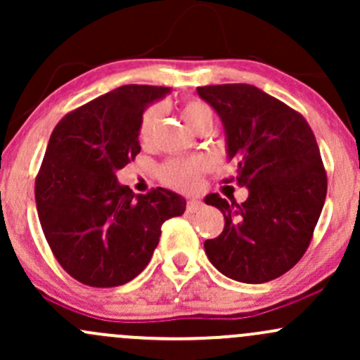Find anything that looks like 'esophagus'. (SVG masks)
Masks as SVG:
<instances>
[{
	"instance_id": "esophagus-1",
	"label": "esophagus",
	"mask_w": 360,
	"mask_h": 360,
	"mask_svg": "<svg viewBox=\"0 0 360 360\" xmlns=\"http://www.w3.org/2000/svg\"><path fill=\"white\" fill-rule=\"evenodd\" d=\"M200 207H202V202H200V200H197V199H188L187 200V211L188 212L199 211Z\"/></svg>"
}]
</instances>
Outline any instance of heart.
Returning <instances> with one entry per match:
<instances>
[{"label": "heart", "mask_w": 360, "mask_h": 360, "mask_svg": "<svg viewBox=\"0 0 360 360\" xmlns=\"http://www.w3.org/2000/svg\"><path fill=\"white\" fill-rule=\"evenodd\" d=\"M180 113L184 117L185 123L191 127L192 130L199 132L202 127H212L214 122V111L207 103L200 101V99H185L180 106ZM160 108L149 106L148 110L142 113L141 123H139V141L142 144H150L154 137V130H156L158 122H160ZM207 168V163L200 158H172V160L165 161L160 168V179L168 187L176 188V191L188 192L194 191L199 184L200 173Z\"/></svg>", "instance_id": "heart-1"}]
</instances>
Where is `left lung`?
<instances>
[{
  "mask_svg": "<svg viewBox=\"0 0 360 360\" xmlns=\"http://www.w3.org/2000/svg\"><path fill=\"white\" fill-rule=\"evenodd\" d=\"M221 118L228 156L237 158L245 202L210 194L225 216L219 237L204 242L218 271L242 283H264L292 269L314 235L328 179L318 142L299 111L249 84L197 87Z\"/></svg>",
  "mask_w": 360,
  "mask_h": 360,
  "instance_id": "obj_1",
  "label": "left lung"
}]
</instances>
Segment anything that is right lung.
Listing matches in <instances>:
<instances>
[{"instance_id":"obj_1","label":"right lung","mask_w":360,"mask_h":360,"mask_svg":"<svg viewBox=\"0 0 360 360\" xmlns=\"http://www.w3.org/2000/svg\"><path fill=\"white\" fill-rule=\"evenodd\" d=\"M168 87L122 86L58 122L36 176V204L56 261L87 287L111 288L148 266L161 225L184 214L185 199L166 188L135 195L115 172L141 153L144 108Z\"/></svg>"}]
</instances>
